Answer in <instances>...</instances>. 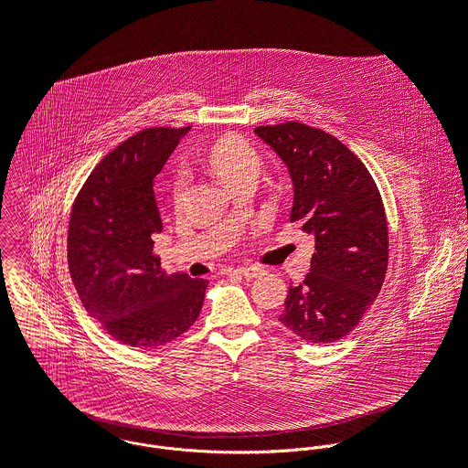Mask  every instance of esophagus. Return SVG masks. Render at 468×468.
Returning <instances> with one entry per match:
<instances>
[{"instance_id":"obj_1","label":"esophagus","mask_w":468,"mask_h":468,"mask_svg":"<svg viewBox=\"0 0 468 468\" xmlns=\"http://www.w3.org/2000/svg\"><path fill=\"white\" fill-rule=\"evenodd\" d=\"M235 273L246 277V279H255V277H261L264 273V270L261 266H239L235 270Z\"/></svg>"}]
</instances>
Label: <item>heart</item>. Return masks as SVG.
Wrapping results in <instances>:
<instances>
[{"instance_id":"heart-1","label":"heart","mask_w":468,"mask_h":468,"mask_svg":"<svg viewBox=\"0 0 468 468\" xmlns=\"http://www.w3.org/2000/svg\"><path fill=\"white\" fill-rule=\"evenodd\" d=\"M206 164L209 171L226 186H229L233 180L259 171L261 158L257 151L239 134H226L220 140H217L207 154ZM184 191V180L178 178L175 182V198L178 200Z\"/></svg>"}]
</instances>
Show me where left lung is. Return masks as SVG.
<instances>
[{"instance_id":"left-lung-1","label":"left lung","mask_w":468,"mask_h":468,"mask_svg":"<svg viewBox=\"0 0 468 468\" xmlns=\"http://www.w3.org/2000/svg\"><path fill=\"white\" fill-rule=\"evenodd\" d=\"M293 182L290 220L315 237L306 279L290 286L279 321L301 339L346 337L376 301L388 268V224L365 164L335 136L299 122L255 127Z\"/></svg>"}]
</instances>
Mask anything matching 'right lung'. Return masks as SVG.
Wrapping results in <instances>:
<instances>
[{
  "mask_svg": "<svg viewBox=\"0 0 468 468\" xmlns=\"http://www.w3.org/2000/svg\"><path fill=\"white\" fill-rule=\"evenodd\" d=\"M191 127H149L92 169L69 220L67 262L87 314L122 345L156 348L197 321L206 279L167 275L153 253L162 231L153 180Z\"/></svg>",
  "mask_w": 468,
  "mask_h": 468,
  "instance_id": "obj_1",
  "label": "right lung"
}]
</instances>
